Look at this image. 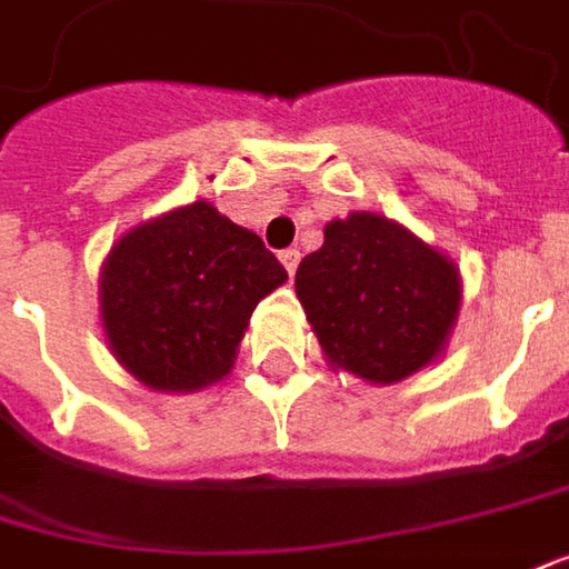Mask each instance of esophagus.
I'll return each instance as SVG.
<instances>
[{
    "mask_svg": "<svg viewBox=\"0 0 569 569\" xmlns=\"http://www.w3.org/2000/svg\"><path fill=\"white\" fill-rule=\"evenodd\" d=\"M280 261H283L286 273L292 277V273H296V268H299V252H296V249H283V252H280Z\"/></svg>",
    "mask_w": 569,
    "mask_h": 569,
    "instance_id": "1",
    "label": "esophagus"
}]
</instances>
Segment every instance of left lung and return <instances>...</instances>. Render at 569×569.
<instances>
[{"mask_svg": "<svg viewBox=\"0 0 569 569\" xmlns=\"http://www.w3.org/2000/svg\"><path fill=\"white\" fill-rule=\"evenodd\" d=\"M296 296L327 365L392 386L446 355L463 283L458 264L405 223L351 211L301 258Z\"/></svg>", "mask_w": 569, "mask_h": 569, "instance_id": "left-lung-1", "label": "left lung"}]
</instances>
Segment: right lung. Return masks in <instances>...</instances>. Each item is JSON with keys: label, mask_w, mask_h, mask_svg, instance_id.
Returning <instances> with one entry per match:
<instances>
[{"label": "right lung", "mask_w": 569, "mask_h": 569, "mask_svg": "<svg viewBox=\"0 0 569 569\" xmlns=\"http://www.w3.org/2000/svg\"><path fill=\"white\" fill-rule=\"evenodd\" d=\"M261 236L189 202L130 227L99 270V320L114 361L152 392H199L236 365L254 305L283 286Z\"/></svg>", "instance_id": "add662e5"}]
</instances>
